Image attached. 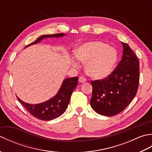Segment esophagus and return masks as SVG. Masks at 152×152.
<instances>
[{
  "label": "esophagus",
  "mask_w": 152,
  "mask_h": 152,
  "mask_svg": "<svg viewBox=\"0 0 152 152\" xmlns=\"http://www.w3.org/2000/svg\"><path fill=\"white\" fill-rule=\"evenodd\" d=\"M79 82L80 83H85L86 82V79L85 78H83V77H82L80 76L79 78V80H78Z\"/></svg>",
  "instance_id": "esophagus-1"
}]
</instances>
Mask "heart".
Here are the masks:
<instances>
[{
    "instance_id": "1",
    "label": "heart",
    "mask_w": 152,
    "mask_h": 152,
    "mask_svg": "<svg viewBox=\"0 0 152 152\" xmlns=\"http://www.w3.org/2000/svg\"><path fill=\"white\" fill-rule=\"evenodd\" d=\"M75 57L80 62L86 64V72L88 76L96 80L108 77L114 70L117 53L114 48L101 41H91L79 46L75 51ZM71 65L78 67V63L74 59Z\"/></svg>"
}]
</instances>
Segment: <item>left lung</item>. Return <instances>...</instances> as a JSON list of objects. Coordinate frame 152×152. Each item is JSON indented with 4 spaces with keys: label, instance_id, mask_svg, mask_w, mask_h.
I'll return each mask as SVG.
<instances>
[{
    "label": "left lung",
    "instance_id": "8db88e82",
    "mask_svg": "<svg viewBox=\"0 0 152 152\" xmlns=\"http://www.w3.org/2000/svg\"><path fill=\"white\" fill-rule=\"evenodd\" d=\"M124 48L121 60L105 80L91 81V108L105 116L115 115L130 104L137 94L139 83V61L129 45Z\"/></svg>",
    "mask_w": 152,
    "mask_h": 152
}]
</instances>
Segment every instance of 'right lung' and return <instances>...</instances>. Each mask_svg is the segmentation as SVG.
Wrapping results in <instances>:
<instances>
[{"label":"right lung","mask_w":152,"mask_h":152,"mask_svg":"<svg viewBox=\"0 0 152 152\" xmlns=\"http://www.w3.org/2000/svg\"><path fill=\"white\" fill-rule=\"evenodd\" d=\"M66 34L60 33L56 34L42 35L38 38L36 41L26 46L39 43L43 39L48 38H60L66 36ZM78 77L66 78L63 80L61 86L57 93V94L48 101L38 103V104H29L23 101L19 98L18 99L22 105L27 110V111L40 120L50 121L57 118L66 111L68 104L70 102L71 95L73 91L78 86Z\"/></svg>","instance_id":"obj_1"}]
</instances>
